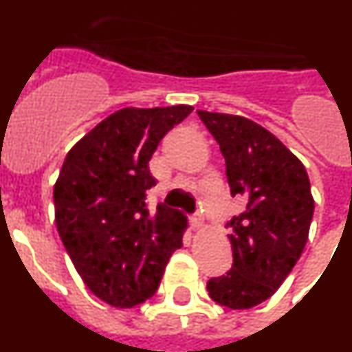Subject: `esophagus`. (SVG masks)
Instances as JSON below:
<instances>
[{"label": "esophagus", "mask_w": 352, "mask_h": 352, "mask_svg": "<svg viewBox=\"0 0 352 352\" xmlns=\"http://www.w3.org/2000/svg\"><path fill=\"white\" fill-rule=\"evenodd\" d=\"M203 223H204V220L201 214H194V217L190 219L192 229H201V227H203Z\"/></svg>", "instance_id": "34e87169"}]
</instances>
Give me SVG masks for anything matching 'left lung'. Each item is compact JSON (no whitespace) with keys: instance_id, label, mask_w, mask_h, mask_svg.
I'll list each match as a JSON object with an SVG mask.
<instances>
[{"instance_id":"obj_1","label":"left lung","mask_w":352,"mask_h":352,"mask_svg":"<svg viewBox=\"0 0 352 352\" xmlns=\"http://www.w3.org/2000/svg\"><path fill=\"white\" fill-rule=\"evenodd\" d=\"M226 158L232 197L245 211L231 220L232 268L211 278L214 303L232 310L263 303L287 278L309 239L310 179L300 158L270 130L236 114L197 111Z\"/></svg>"}]
</instances>
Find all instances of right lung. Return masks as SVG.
Masks as SVG:
<instances>
[{"label":"right lung","instance_id":"right-lung-1","mask_svg":"<svg viewBox=\"0 0 352 352\" xmlns=\"http://www.w3.org/2000/svg\"><path fill=\"white\" fill-rule=\"evenodd\" d=\"M192 105L123 107L67 153L54 185L60 238L86 287L111 307L153 298L167 263L182 247L186 217L146 206L155 185L148 162Z\"/></svg>","mask_w":352,"mask_h":352}]
</instances>
